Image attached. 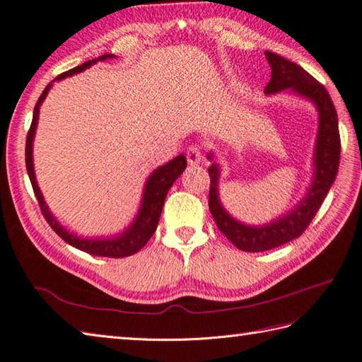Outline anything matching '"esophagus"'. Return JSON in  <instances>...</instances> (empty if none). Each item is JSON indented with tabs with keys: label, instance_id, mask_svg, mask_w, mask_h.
<instances>
[{
	"label": "esophagus",
	"instance_id": "esophagus-1",
	"mask_svg": "<svg viewBox=\"0 0 362 362\" xmlns=\"http://www.w3.org/2000/svg\"><path fill=\"white\" fill-rule=\"evenodd\" d=\"M185 154H187V161H189L190 166H196V164L201 163L202 158H204L202 149L198 145H190L187 148V152H185Z\"/></svg>",
	"mask_w": 362,
	"mask_h": 362
}]
</instances>
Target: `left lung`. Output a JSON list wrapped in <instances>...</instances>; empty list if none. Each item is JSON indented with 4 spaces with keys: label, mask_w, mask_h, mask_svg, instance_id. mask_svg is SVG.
I'll return each mask as SVG.
<instances>
[{
    "label": "left lung",
    "mask_w": 362,
    "mask_h": 362,
    "mask_svg": "<svg viewBox=\"0 0 362 362\" xmlns=\"http://www.w3.org/2000/svg\"><path fill=\"white\" fill-rule=\"evenodd\" d=\"M266 59L272 69V78L266 86L264 92L267 95L278 93L282 90H291L300 96L311 100L317 110H319V134L315 141L314 152V177L313 184L308 189L305 198L294 206V210L262 226H247L237 222L234 217L226 213L218 201L217 181H218V166L213 163L208 175H210V206L211 216L221 233L225 234L231 243L245 252H262L281 245H286L291 240L302 235L315 213L319 211L322 202L325 201L327 192L335 181L339 151H341V141H339L338 117L334 103L325 86L317 81L299 64H296L278 54L266 51ZM208 158L213 160V156L208 154Z\"/></svg>",
    "instance_id": "8db88e82"
}]
</instances>
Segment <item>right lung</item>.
Instances as JSON below:
<instances>
[{"label":"right lung","instance_id":"right-lung-1","mask_svg":"<svg viewBox=\"0 0 362 362\" xmlns=\"http://www.w3.org/2000/svg\"><path fill=\"white\" fill-rule=\"evenodd\" d=\"M116 56L113 54H104V56L93 59L86 62L80 66H76L74 69H69L66 72L60 74L57 78H54V81H59L66 78V76H71L74 74L83 72L84 69L90 68L92 64L98 63V62H104L107 59H113ZM52 83H49L45 90L42 92L40 98L36 103L35 112H33V120L31 125L28 129L27 134V144H25V164H27V172L28 177L33 185V190H35L36 199L39 202L40 211L45 217V221L48 222V225L56 231L57 235H60L64 242L69 243L71 246L84 250L87 254L95 255V257H108V258H122V257H129L139 252L141 247H144L148 240L152 237V234L156 233L158 221H160V214L163 210L164 205V199H166V194L169 192V189L172 187V184L175 182L180 175L187 168V160H185L184 156H178L177 158L170 160L169 163L164 164V166L156 169L154 172L151 173V177L148 178L146 184H145V190H144V198H141V205L139 214L136 217V221L129 225V228L127 231H124L122 234H119L116 237H110V238H81L76 237L75 234L66 231L57 221L56 217L51 214V211L48 210V206L43 201V196L40 193L39 185L36 182V177H35V168H33V139H35V133H36V127H37V119H39V108L40 104L45 100V96L48 95L49 89H51Z\"/></svg>","mask_w":362,"mask_h":362}]
</instances>
